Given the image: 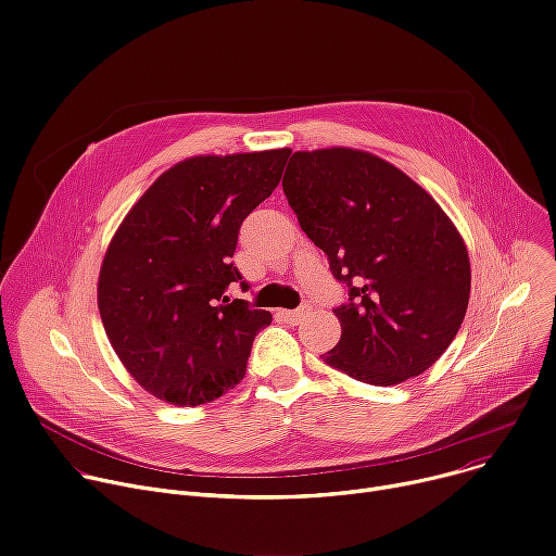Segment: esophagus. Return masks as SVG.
Here are the masks:
<instances>
[{
	"mask_svg": "<svg viewBox=\"0 0 556 556\" xmlns=\"http://www.w3.org/2000/svg\"><path fill=\"white\" fill-rule=\"evenodd\" d=\"M311 313H313L311 306H301V308H296V311H279L277 315H279V319L286 321V324H301L306 317H311Z\"/></svg>",
	"mask_w": 556,
	"mask_h": 556,
	"instance_id": "1",
	"label": "esophagus"
}]
</instances>
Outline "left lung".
<instances>
[{"instance_id": "8db88e82", "label": "left lung", "mask_w": 556, "mask_h": 556, "mask_svg": "<svg viewBox=\"0 0 556 556\" xmlns=\"http://www.w3.org/2000/svg\"><path fill=\"white\" fill-rule=\"evenodd\" d=\"M283 192L319 245L348 304L339 343L321 359L370 386L428 370L457 337L470 299L468 248L406 173L355 148L299 150Z\"/></svg>"}]
</instances>
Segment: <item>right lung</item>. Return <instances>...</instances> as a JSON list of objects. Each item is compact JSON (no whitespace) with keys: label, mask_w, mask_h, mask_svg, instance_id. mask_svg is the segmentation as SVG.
Here are the masks:
<instances>
[{"label":"right lung","mask_w":556,"mask_h":556,"mask_svg":"<svg viewBox=\"0 0 556 556\" xmlns=\"http://www.w3.org/2000/svg\"><path fill=\"white\" fill-rule=\"evenodd\" d=\"M288 148L190 157L160 175L117 228L97 304L135 381L173 406H201L243 375L255 334L273 321L245 299L232 255L243 219L277 188Z\"/></svg>","instance_id":"add662e5"}]
</instances>
